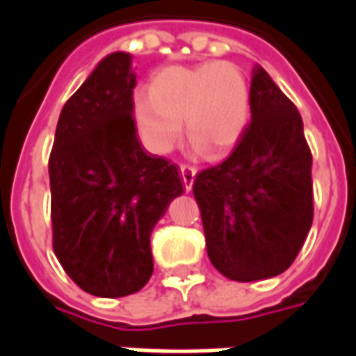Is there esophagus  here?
Returning <instances> with one entry per match:
<instances>
[{
    "label": "esophagus",
    "mask_w": 356,
    "mask_h": 356,
    "mask_svg": "<svg viewBox=\"0 0 356 356\" xmlns=\"http://www.w3.org/2000/svg\"><path fill=\"white\" fill-rule=\"evenodd\" d=\"M194 177H196V170L194 168H191V165H181V179H183V185H185L186 193H191Z\"/></svg>",
    "instance_id": "1"
}]
</instances>
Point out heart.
I'll return each instance as SVG.
<instances>
[{"label":"heart","mask_w":356,"mask_h":356,"mask_svg":"<svg viewBox=\"0 0 356 356\" xmlns=\"http://www.w3.org/2000/svg\"><path fill=\"white\" fill-rule=\"evenodd\" d=\"M252 118L246 76L229 63L170 66L135 99V122L147 147L165 154L185 135L206 158H223L238 145Z\"/></svg>","instance_id":"heart-1"}]
</instances>
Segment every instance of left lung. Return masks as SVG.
Here are the masks:
<instances>
[{"label": "left lung", "instance_id": "obj_1", "mask_svg": "<svg viewBox=\"0 0 356 356\" xmlns=\"http://www.w3.org/2000/svg\"><path fill=\"white\" fill-rule=\"evenodd\" d=\"M250 93L252 122L244 137L193 185L209 261L236 282L284 273L313 223V158L298 108L259 65Z\"/></svg>", "mask_w": 356, "mask_h": 356}]
</instances>
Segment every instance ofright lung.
I'll use <instances>...</instances> for the list:
<instances>
[{
	"mask_svg": "<svg viewBox=\"0 0 356 356\" xmlns=\"http://www.w3.org/2000/svg\"><path fill=\"white\" fill-rule=\"evenodd\" d=\"M131 55L114 51L66 101L49 158L53 250L97 298L139 291L154 270L150 234L183 194L175 163L140 147Z\"/></svg>",
	"mask_w": 356,
	"mask_h": 356,
	"instance_id": "right-lung-1",
	"label": "right lung"
}]
</instances>
